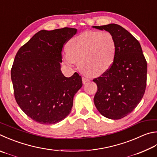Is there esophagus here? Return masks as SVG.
<instances>
[{"label": "esophagus", "instance_id": "obj_1", "mask_svg": "<svg viewBox=\"0 0 157 157\" xmlns=\"http://www.w3.org/2000/svg\"><path fill=\"white\" fill-rule=\"evenodd\" d=\"M88 81H90V79L85 78V77H82V82H83V84L86 83V82Z\"/></svg>", "mask_w": 157, "mask_h": 157}]
</instances>
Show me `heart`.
I'll list each match as a JSON object with an SVG mask.
<instances>
[{"label":"heart","mask_w":157,"mask_h":157,"mask_svg":"<svg viewBox=\"0 0 157 157\" xmlns=\"http://www.w3.org/2000/svg\"><path fill=\"white\" fill-rule=\"evenodd\" d=\"M117 47L116 40L111 33L85 31L69 40L62 59L68 66L79 62V68L85 73L100 75L112 67Z\"/></svg>","instance_id":"heart-1"}]
</instances>
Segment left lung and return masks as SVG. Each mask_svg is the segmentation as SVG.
Here are the masks:
<instances>
[{
  "label": "left lung",
  "instance_id": "obj_1",
  "mask_svg": "<svg viewBox=\"0 0 157 157\" xmlns=\"http://www.w3.org/2000/svg\"><path fill=\"white\" fill-rule=\"evenodd\" d=\"M93 27L112 33L117 46L112 67L93 79L98 86L94 103L103 116L121 119L132 112L143 98L147 82L146 59L139 41L120 25Z\"/></svg>",
  "mask_w": 157,
  "mask_h": 157
}]
</instances>
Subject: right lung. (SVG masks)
I'll return each mask as SVG.
<instances>
[{
    "instance_id": "right-lung-1",
    "label": "right lung",
    "mask_w": 157,
    "mask_h": 157,
    "mask_svg": "<svg viewBox=\"0 0 157 157\" xmlns=\"http://www.w3.org/2000/svg\"><path fill=\"white\" fill-rule=\"evenodd\" d=\"M77 29L41 30L20 48L11 69L14 97L21 110L41 124H54L69 115L75 94L82 86L75 73L66 78L60 70L64 44Z\"/></svg>"
}]
</instances>
